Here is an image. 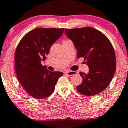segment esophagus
Wrapping results in <instances>:
<instances>
[{
    "mask_svg": "<svg viewBox=\"0 0 128 128\" xmlns=\"http://www.w3.org/2000/svg\"><path fill=\"white\" fill-rule=\"evenodd\" d=\"M76 74V72H73V71H67V72H64V74L67 75V76H72V75H74Z\"/></svg>",
    "mask_w": 128,
    "mask_h": 128,
    "instance_id": "34e87169",
    "label": "esophagus"
}]
</instances>
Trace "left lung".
<instances>
[{
    "label": "left lung",
    "instance_id": "1",
    "mask_svg": "<svg viewBox=\"0 0 128 128\" xmlns=\"http://www.w3.org/2000/svg\"><path fill=\"white\" fill-rule=\"evenodd\" d=\"M65 33L78 50V58H84L89 73L80 72L82 83L78 91L86 96L100 94L108 86L116 72V56L113 46L105 35L90 27L66 29Z\"/></svg>",
    "mask_w": 128,
    "mask_h": 128
}]
</instances>
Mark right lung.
Segmentation results:
<instances>
[{
	"mask_svg": "<svg viewBox=\"0 0 128 128\" xmlns=\"http://www.w3.org/2000/svg\"><path fill=\"white\" fill-rule=\"evenodd\" d=\"M64 28H38L22 38L15 53V68L20 83L30 96L44 99L52 94L62 72H52L43 66L51 46L64 33Z\"/></svg>",
	"mask_w": 128,
	"mask_h": 128,
	"instance_id": "right-lung-1",
	"label": "right lung"
}]
</instances>
